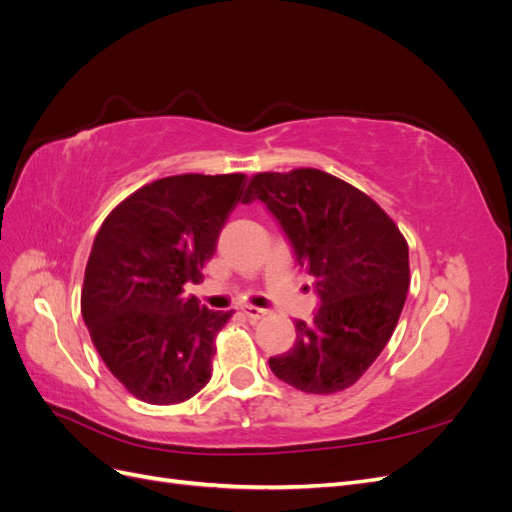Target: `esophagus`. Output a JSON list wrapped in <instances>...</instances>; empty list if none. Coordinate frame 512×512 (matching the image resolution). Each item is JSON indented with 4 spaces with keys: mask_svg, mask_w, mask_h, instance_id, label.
Instances as JSON below:
<instances>
[{
    "mask_svg": "<svg viewBox=\"0 0 512 512\" xmlns=\"http://www.w3.org/2000/svg\"><path fill=\"white\" fill-rule=\"evenodd\" d=\"M241 312L250 318V320H260V318H265L267 316V309H262V307H254V305H243L241 307Z\"/></svg>",
    "mask_w": 512,
    "mask_h": 512,
    "instance_id": "1",
    "label": "esophagus"
}]
</instances>
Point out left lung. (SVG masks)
<instances>
[{
	"mask_svg": "<svg viewBox=\"0 0 512 512\" xmlns=\"http://www.w3.org/2000/svg\"><path fill=\"white\" fill-rule=\"evenodd\" d=\"M252 200L280 222L320 299L314 322H294V346L269 367L303 393L344 391L397 327L410 286L408 243L378 203L318 168L258 173L243 196Z\"/></svg>",
	"mask_w": 512,
	"mask_h": 512,
	"instance_id": "obj_1",
	"label": "left lung"
}]
</instances>
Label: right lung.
Segmentation results:
<instances>
[{
    "instance_id": "obj_1",
    "label": "right lung",
    "mask_w": 512,
    "mask_h": 512,
    "mask_svg": "<svg viewBox=\"0 0 512 512\" xmlns=\"http://www.w3.org/2000/svg\"><path fill=\"white\" fill-rule=\"evenodd\" d=\"M245 175H175L143 185L100 226L81 312L104 365L147 404L173 406L211 380L213 312L183 286L198 282L237 207Z\"/></svg>"
}]
</instances>
